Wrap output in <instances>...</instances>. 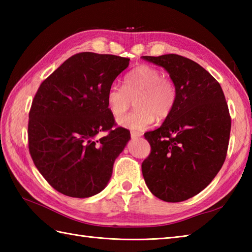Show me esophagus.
I'll return each instance as SVG.
<instances>
[{
    "label": "esophagus",
    "instance_id": "1",
    "mask_svg": "<svg viewBox=\"0 0 252 252\" xmlns=\"http://www.w3.org/2000/svg\"><path fill=\"white\" fill-rule=\"evenodd\" d=\"M143 135V133L142 132H131V137H133V138H136V137H141Z\"/></svg>",
    "mask_w": 252,
    "mask_h": 252
}]
</instances>
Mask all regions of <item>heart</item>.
<instances>
[{
	"label": "heart",
	"mask_w": 252,
	"mask_h": 252,
	"mask_svg": "<svg viewBox=\"0 0 252 252\" xmlns=\"http://www.w3.org/2000/svg\"><path fill=\"white\" fill-rule=\"evenodd\" d=\"M178 91L172 80L162 77L159 69L142 65L129 72L123 80V88L112 84L107 91L106 101L110 114L119 118L135 100L137 110L120 118L118 122L130 130H145L155 119L162 120L172 112Z\"/></svg>",
	"instance_id": "obj_1"
}]
</instances>
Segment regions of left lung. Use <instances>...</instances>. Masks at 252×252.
Listing matches in <instances>:
<instances>
[{"instance_id": "8db88e82", "label": "left lung", "mask_w": 252, "mask_h": 252, "mask_svg": "<svg viewBox=\"0 0 252 252\" xmlns=\"http://www.w3.org/2000/svg\"><path fill=\"white\" fill-rule=\"evenodd\" d=\"M143 60L164 68L178 98L157 130L146 132L151 155L142 172L153 195L180 202L205 189L225 161L231 117L217 80L189 58L167 54Z\"/></svg>"}]
</instances>
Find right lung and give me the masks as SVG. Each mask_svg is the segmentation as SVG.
Instances as JSON below:
<instances>
[{"mask_svg":"<svg viewBox=\"0 0 252 252\" xmlns=\"http://www.w3.org/2000/svg\"><path fill=\"white\" fill-rule=\"evenodd\" d=\"M130 58L79 53L41 83L29 112V152L40 173L62 194L88 198L108 184L116 158L130 141L106 94Z\"/></svg>","mask_w":252,"mask_h":252,"instance_id":"1","label":"right lung"}]
</instances>
